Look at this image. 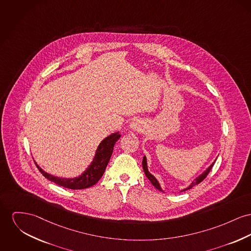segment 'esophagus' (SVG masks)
Wrapping results in <instances>:
<instances>
[{
    "label": "esophagus",
    "instance_id": "obj_1",
    "mask_svg": "<svg viewBox=\"0 0 251 251\" xmlns=\"http://www.w3.org/2000/svg\"><path fill=\"white\" fill-rule=\"evenodd\" d=\"M129 127H130V129L133 130V131H141V130H143V128H144L142 122L139 121V120H134V121H132L131 124H130V126H129Z\"/></svg>",
    "mask_w": 251,
    "mask_h": 251
}]
</instances>
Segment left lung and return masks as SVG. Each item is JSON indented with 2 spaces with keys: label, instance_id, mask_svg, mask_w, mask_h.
I'll use <instances>...</instances> for the list:
<instances>
[{
  "label": "left lung",
  "instance_id": "obj_1",
  "mask_svg": "<svg viewBox=\"0 0 251 251\" xmlns=\"http://www.w3.org/2000/svg\"><path fill=\"white\" fill-rule=\"evenodd\" d=\"M214 164H215V161L209 166V167H207L201 175H199L197 178H195L194 179V181L191 183V184H189L187 187H185L184 189H182L181 190V192L182 191H184V190H187V189H190L191 187H193L194 185H196V184H200L201 182L207 176V174L209 173V171H210V169L212 168V167L214 166ZM143 168H144V171H145V174H146V176L148 177V179L150 180L151 182V184H153L158 190H160V191H162V192H165L163 189H162V187H161V185L159 184V182H158V180L151 174V172L149 171V168H148V161H147V157H146V155L144 156V158H143Z\"/></svg>",
  "mask_w": 251,
  "mask_h": 251
}]
</instances>
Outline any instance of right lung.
Wrapping results in <instances>:
<instances>
[{
	"mask_svg": "<svg viewBox=\"0 0 251 251\" xmlns=\"http://www.w3.org/2000/svg\"><path fill=\"white\" fill-rule=\"evenodd\" d=\"M121 135L117 131L115 133L110 134L105 137L100 145L98 146L94 158L91 164L87 167L84 172L75 178H61L44 171L36 163V166L39 168L40 172L51 182L58 185L67 187L69 189H84L90 187L96 184L104 173L106 166L110 160V157L113 152V148L115 143L120 139Z\"/></svg>",
	"mask_w": 251,
	"mask_h": 251,
	"instance_id": "right-lung-1",
	"label": "right lung"
}]
</instances>
